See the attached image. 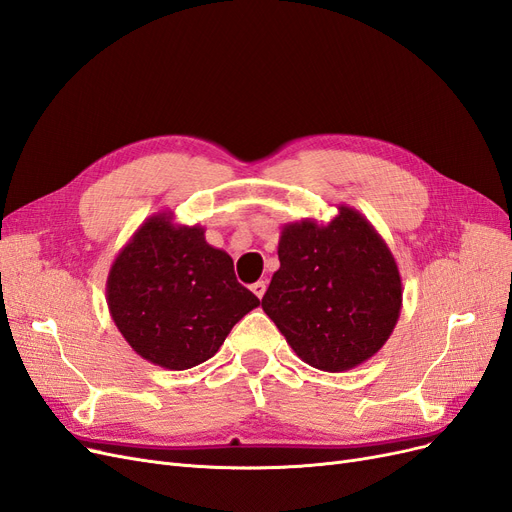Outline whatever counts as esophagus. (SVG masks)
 <instances>
[{"instance_id": "esophagus-1", "label": "esophagus", "mask_w": 512, "mask_h": 512, "mask_svg": "<svg viewBox=\"0 0 512 512\" xmlns=\"http://www.w3.org/2000/svg\"><path fill=\"white\" fill-rule=\"evenodd\" d=\"M252 292H254L258 298H262L264 292H267V281H256V284L252 286Z\"/></svg>"}]
</instances>
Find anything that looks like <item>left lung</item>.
Listing matches in <instances>:
<instances>
[{"label":"left lung","instance_id":"obj_1","mask_svg":"<svg viewBox=\"0 0 512 512\" xmlns=\"http://www.w3.org/2000/svg\"><path fill=\"white\" fill-rule=\"evenodd\" d=\"M328 224L281 226L262 309L294 354L313 368L343 373L373 358L402 309L398 264L358 209L339 205Z\"/></svg>","mask_w":512,"mask_h":512}]
</instances>
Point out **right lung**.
Masks as SVG:
<instances>
[{
    "label": "right lung",
    "mask_w": 512,
    "mask_h": 512,
    "mask_svg": "<svg viewBox=\"0 0 512 512\" xmlns=\"http://www.w3.org/2000/svg\"><path fill=\"white\" fill-rule=\"evenodd\" d=\"M105 296L135 354L169 370L209 360L260 305L237 281L233 258L205 241V228L175 224L171 211L144 220L118 252Z\"/></svg>",
    "instance_id": "1"
}]
</instances>
